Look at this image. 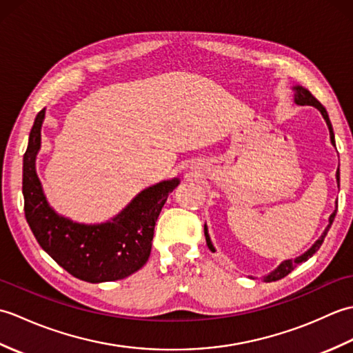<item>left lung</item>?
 Instances as JSON below:
<instances>
[{
  "mask_svg": "<svg viewBox=\"0 0 353 353\" xmlns=\"http://www.w3.org/2000/svg\"><path fill=\"white\" fill-rule=\"evenodd\" d=\"M294 101H296L297 104H301V106H314V108L320 110V114H321V117H323V119L326 121L327 129H329V138H331V142H332V144L335 145L332 124H331V121H329L327 112H326V109L323 108V104H321V103L316 99V97H314V95L308 91V89H305V88H302V86H294ZM336 182L340 183V171H336ZM335 214H336V211H334V214H332L331 216H329V224H327V228L325 229L323 234H321V236L317 239L316 244H314L308 252H305V253L302 254V256L296 258L294 261H292V259L283 261L282 264L274 270V272H272V273H270V274L265 277V282L279 281V279H282V277H285L287 274H290V273L292 272V270H294V267H297V264H301V262L308 261V259L312 256V254L316 253V252L320 249V245L323 244V239H325V236H326V234H327V230H329V228H331V224H332V221H334V219H335ZM205 236H206V243H208V247H209V249H211L212 252H215L214 245H212V243H211V238H209L208 228H206V226H205Z\"/></svg>",
  "mask_w": 353,
  "mask_h": 353,
  "instance_id": "left-lung-1",
  "label": "left lung"
}]
</instances>
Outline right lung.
<instances>
[{"instance_id": "add662e5", "label": "right lung", "mask_w": 353, "mask_h": 353, "mask_svg": "<svg viewBox=\"0 0 353 353\" xmlns=\"http://www.w3.org/2000/svg\"><path fill=\"white\" fill-rule=\"evenodd\" d=\"M43 117L45 109L36 115L30 130L22 167L24 212L37 243L59 265L81 281H118L138 272L150 256L156 220L179 179L144 190L112 221L97 226L72 223L50 208L36 174Z\"/></svg>"}]
</instances>
